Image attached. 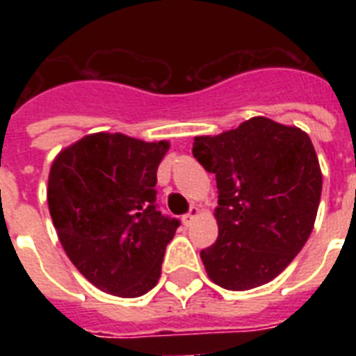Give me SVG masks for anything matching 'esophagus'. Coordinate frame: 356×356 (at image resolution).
<instances>
[{
  "mask_svg": "<svg viewBox=\"0 0 356 356\" xmlns=\"http://www.w3.org/2000/svg\"><path fill=\"white\" fill-rule=\"evenodd\" d=\"M197 214H200V209H197V207H190V211L186 212V214H183V218H181V220H183L184 225H190V222H192V220H194Z\"/></svg>",
  "mask_w": 356,
  "mask_h": 356,
  "instance_id": "obj_1",
  "label": "esophagus"
}]
</instances>
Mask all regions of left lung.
I'll use <instances>...</instances> for the list:
<instances>
[{"mask_svg":"<svg viewBox=\"0 0 356 356\" xmlns=\"http://www.w3.org/2000/svg\"><path fill=\"white\" fill-rule=\"evenodd\" d=\"M192 153L216 175L218 238L201 251L209 277L227 290L275 279L309 240L320 205L309 134L259 116L218 136H195Z\"/></svg>","mask_w":356,"mask_h":356,"instance_id":"obj_1","label":"left lung"}]
</instances>
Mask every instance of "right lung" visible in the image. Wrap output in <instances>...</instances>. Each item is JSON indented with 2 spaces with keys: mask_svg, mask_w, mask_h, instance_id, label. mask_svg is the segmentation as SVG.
Masks as SVG:
<instances>
[{
  "mask_svg": "<svg viewBox=\"0 0 356 356\" xmlns=\"http://www.w3.org/2000/svg\"><path fill=\"white\" fill-rule=\"evenodd\" d=\"M168 142L90 134L58 153L47 205L74 266L99 290L120 298L149 292L166 245L181 225L156 205V168Z\"/></svg>",
  "mask_w": 356,
  "mask_h": 356,
  "instance_id": "add662e5",
  "label": "right lung"
}]
</instances>
